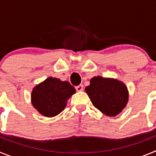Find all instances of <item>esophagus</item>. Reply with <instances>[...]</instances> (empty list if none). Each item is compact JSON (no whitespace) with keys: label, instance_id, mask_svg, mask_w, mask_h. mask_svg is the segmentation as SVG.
<instances>
[{"label":"esophagus","instance_id":"34e87169","mask_svg":"<svg viewBox=\"0 0 156 156\" xmlns=\"http://www.w3.org/2000/svg\"><path fill=\"white\" fill-rule=\"evenodd\" d=\"M76 90L77 91H82V90H83V86L82 84L78 85V86L76 87Z\"/></svg>","mask_w":156,"mask_h":156}]
</instances>
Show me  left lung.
<instances>
[{"label":"left lung","mask_w":156,"mask_h":156,"mask_svg":"<svg viewBox=\"0 0 156 156\" xmlns=\"http://www.w3.org/2000/svg\"><path fill=\"white\" fill-rule=\"evenodd\" d=\"M85 91L95 108L108 116H115L120 113L129 98L127 87L123 83L100 76L90 80Z\"/></svg>","instance_id":"1"}]
</instances>
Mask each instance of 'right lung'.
<instances>
[{
  "instance_id": "add662e5",
  "label": "right lung",
  "mask_w": 156,
  "mask_h": 156,
  "mask_svg": "<svg viewBox=\"0 0 156 156\" xmlns=\"http://www.w3.org/2000/svg\"><path fill=\"white\" fill-rule=\"evenodd\" d=\"M75 93L74 87L67 81L48 77L34 88L32 105L41 115L54 117L65 109L67 100Z\"/></svg>"
}]
</instances>
